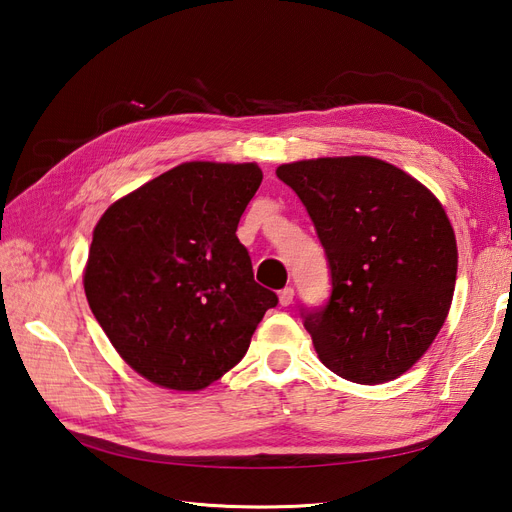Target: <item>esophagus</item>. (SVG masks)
<instances>
[{
    "mask_svg": "<svg viewBox=\"0 0 512 512\" xmlns=\"http://www.w3.org/2000/svg\"><path fill=\"white\" fill-rule=\"evenodd\" d=\"M294 299V288L292 286H286L284 290H280V305H290Z\"/></svg>",
    "mask_w": 512,
    "mask_h": 512,
    "instance_id": "esophagus-1",
    "label": "esophagus"
}]
</instances>
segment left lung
<instances>
[{
    "label": "left lung",
    "mask_w": 512,
    "mask_h": 512,
    "mask_svg": "<svg viewBox=\"0 0 512 512\" xmlns=\"http://www.w3.org/2000/svg\"><path fill=\"white\" fill-rule=\"evenodd\" d=\"M275 173L301 198L331 269L327 305L301 307L320 361L356 384L395 380L451 309L457 241L440 200L367 156L301 160Z\"/></svg>",
    "instance_id": "obj_1"
}]
</instances>
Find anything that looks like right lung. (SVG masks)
Returning <instances> with one entry per match:
<instances>
[{
  "instance_id": "right-lung-1",
  "label": "right lung",
  "mask_w": 512,
  "mask_h": 512,
  "mask_svg": "<svg viewBox=\"0 0 512 512\" xmlns=\"http://www.w3.org/2000/svg\"><path fill=\"white\" fill-rule=\"evenodd\" d=\"M260 181L256 164L185 162L100 218L87 301L121 359L149 382L200 391L220 380L277 305L237 239Z\"/></svg>"
}]
</instances>
